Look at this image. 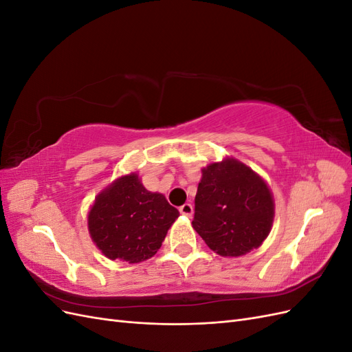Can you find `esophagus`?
Segmentation results:
<instances>
[{"mask_svg": "<svg viewBox=\"0 0 352 352\" xmlns=\"http://www.w3.org/2000/svg\"><path fill=\"white\" fill-rule=\"evenodd\" d=\"M179 211H180V214H184L186 217H190V216L194 214V207H192V204H189V202H186V204L179 207Z\"/></svg>", "mask_w": 352, "mask_h": 352, "instance_id": "obj_1", "label": "esophagus"}]
</instances>
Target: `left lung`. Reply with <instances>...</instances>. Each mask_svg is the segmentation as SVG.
<instances>
[{
	"mask_svg": "<svg viewBox=\"0 0 352 352\" xmlns=\"http://www.w3.org/2000/svg\"><path fill=\"white\" fill-rule=\"evenodd\" d=\"M192 228L221 257H241L269 236L274 199L267 182L233 157L201 168Z\"/></svg>",
	"mask_w": 352,
	"mask_h": 352,
	"instance_id": "obj_1",
	"label": "left lung"
}]
</instances>
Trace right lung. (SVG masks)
<instances>
[{
    "label": "right lung",
    "mask_w": 352,
    "mask_h": 352,
    "mask_svg": "<svg viewBox=\"0 0 352 352\" xmlns=\"http://www.w3.org/2000/svg\"><path fill=\"white\" fill-rule=\"evenodd\" d=\"M177 217V208L163 194L148 190L132 172L117 177L95 197L88 211V230L105 257L135 264L157 254Z\"/></svg>",
    "instance_id": "add662e5"
}]
</instances>
